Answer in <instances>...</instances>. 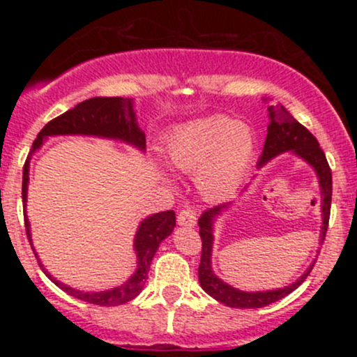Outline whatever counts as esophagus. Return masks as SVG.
Instances as JSON below:
<instances>
[{
    "mask_svg": "<svg viewBox=\"0 0 357 357\" xmlns=\"http://www.w3.org/2000/svg\"><path fill=\"white\" fill-rule=\"evenodd\" d=\"M178 223L181 225V227H195L196 213L192 211L191 208H183V210L178 213Z\"/></svg>",
    "mask_w": 357,
    "mask_h": 357,
    "instance_id": "1",
    "label": "esophagus"
}]
</instances>
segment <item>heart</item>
<instances>
[{
  "mask_svg": "<svg viewBox=\"0 0 357 357\" xmlns=\"http://www.w3.org/2000/svg\"><path fill=\"white\" fill-rule=\"evenodd\" d=\"M255 153L247 126L213 116L186 122L171 130L165 158L171 169L196 174V188L208 202L228 198L243 181Z\"/></svg>",
  "mask_w": 357,
  "mask_h": 357,
  "instance_id": "obj_1",
  "label": "heart"
}]
</instances>
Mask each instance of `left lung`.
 Instances as JSON below:
<instances>
[{"label":"left lung","mask_w":357,"mask_h":357,"mask_svg":"<svg viewBox=\"0 0 357 357\" xmlns=\"http://www.w3.org/2000/svg\"><path fill=\"white\" fill-rule=\"evenodd\" d=\"M270 124L267 127V139H265L264 153L258 159V167L267 165L270 159L275 155L292 151L298 158L304 159L307 165L314 167L315 174L319 178V186H321V210H322V228H321V240L319 243L322 245L326 238L327 227H329V215H331V199H333V173L327 165V159L324 151L319 147L317 139H315L309 130L305 129L301 122L289 114L284 105L272 104L268 107ZM223 208H228L227 204L210 208L199 216V236H202V261H199L198 278L199 285L208 296L221 302L228 307H236V309H260L273 302L280 301L290 292L297 289L302 282L305 280L307 275L312 270L314 264L305 270V273L298 278L294 284L284 287V289L267 290V292H243V290L235 289V287L225 284L221 278H218L211 270V250H213V220L220 215Z\"/></svg>","instance_id":"left-lung-1"}]
</instances>
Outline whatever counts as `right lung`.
I'll return each mask as SVG.
<instances>
[{
    "label": "right lung",
    "mask_w": 357,
    "mask_h": 357,
    "mask_svg": "<svg viewBox=\"0 0 357 357\" xmlns=\"http://www.w3.org/2000/svg\"><path fill=\"white\" fill-rule=\"evenodd\" d=\"M132 99H124V97H93V99L84 100L77 104L75 107L67 110L61 116L55 117L48 122L36 136L33 147H31L30 155L26 158L23 166V204H26V191H28V171H30V159L31 154L43 144V141L48 136H67V134H82V136H97L107 139H119L127 144L139 147L141 151L146 149V136L139 129L136 121V112H134ZM24 227H26V235L31 245V233H30V221L24 216ZM176 227V215L173 210L155 213L153 216H147L144 221L139 225L136 238H134V250L137 253V270L134 275L126 282V284L114 287L104 292H82L72 287H67L61 282L52 277L43 265V272L50 278L55 285H59L61 290L68 296L80 298V301L89 302L96 305H121L126 302L132 301L141 294L142 287L146 284L147 272H149L151 261H153L154 253L158 252L159 243L173 233ZM33 248V247H31ZM35 252V248H33ZM36 255V253H35ZM40 261V260H38Z\"/></svg>",
    "instance_id": "add662e5"
}]
</instances>
